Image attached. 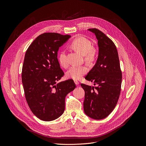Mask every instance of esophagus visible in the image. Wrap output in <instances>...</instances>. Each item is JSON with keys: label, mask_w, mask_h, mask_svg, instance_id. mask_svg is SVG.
Wrapping results in <instances>:
<instances>
[{"label": "esophagus", "mask_w": 146, "mask_h": 146, "mask_svg": "<svg viewBox=\"0 0 146 146\" xmlns=\"http://www.w3.org/2000/svg\"><path fill=\"white\" fill-rule=\"evenodd\" d=\"M74 82H75V83L76 85H78V84H79V82L78 80H74Z\"/></svg>", "instance_id": "1"}]
</instances>
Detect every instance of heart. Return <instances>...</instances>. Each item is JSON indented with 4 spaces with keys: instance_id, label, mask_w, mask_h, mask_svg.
I'll list each match as a JSON object with an SVG mask.
<instances>
[{
    "instance_id": "heart-1",
    "label": "heart",
    "mask_w": 146,
    "mask_h": 146,
    "mask_svg": "<svg viewBox=\"0 0 146 146\" xmlns=\"http://www.w3.org/2000/svg\"><path fill=\"white\" fill-rule=\"evenodd\" d=\"M71 47L76 52L84 55L86 62L92 63L94 61L96 56V50L93 48V43L86 37L80 36L75 38L71 42ZM59 62L63 67L68 66L67 55L64 51H62L59 56ZM88 68L86 66H74L70 68L66 72L68 78L78 80L87 74Z\"/></svg>"
}]
</instances>
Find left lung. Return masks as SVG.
<instances>
[{
	"instance_id": "1",
	"label": "left lung",
	"mask_w": 146,
	"mask_h": 146,
	"mask_svg": "<svg viewBox=\"0 0 146 146\" xmlns=\"http://www.w3.org/2000/svg\"><path fill=\"white\" fill-rule=\"evenodd\" d=\"M98 40V57L96 64L85 79L97 86L82 83L84 90L83 108L89 117L101 120L113 110L118 102L122 81V72L117 48L111 39L96 28L89 29Z\"/></svg>"
}]
</instances>
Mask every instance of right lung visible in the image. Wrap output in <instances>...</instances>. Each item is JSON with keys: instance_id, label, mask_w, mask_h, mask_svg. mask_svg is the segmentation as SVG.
Instances as JSON below:
<instances>
[{"instance_id": "right-lung-1", "label": "right lung", "mask_w": 146, "mask_h": 146, "mask_svg": "<svg viewBox=\"0 0 146 146\" xmlns=\"http://www.w3.org/2000/svg\"><path fill=\"white\" fill-rule=\"evenodd\" d=\"M71 37L57 33L38 36L27 48L22 70V82L27 103L41 120H54L63 113L66 96L76 85L72 79L57 83L64 75L57 51Z\"/></svg>"}]
</instances>
